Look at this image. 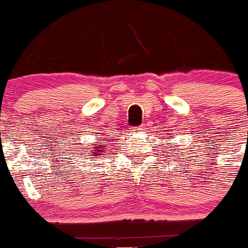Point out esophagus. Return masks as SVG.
<instances>
[{
    "label": "esophagus",
    "mask_w": 248,
    "mask_h": 248,
    "mask_svg": "<svg viewBox=\"0 0 248 248\" xmlns=\"http://www.w3.org/2000/svg\"><path fill=\"white\" fill-rule=\"evenodd\" d=\"M144 124H140V126H138V127H135V128H131V132L132 133H137V132H142V131H143V129H146L144 128Z\"/></svg>",
    "instance_id": "34e87169"
}]
</instances>
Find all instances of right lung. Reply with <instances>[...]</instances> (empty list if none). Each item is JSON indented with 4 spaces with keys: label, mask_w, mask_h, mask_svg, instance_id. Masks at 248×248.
Listing matches in <instances>:
<instances>
[{
    "label": "right lung",
    "mask_w": 248,
    "mask_h": 248,
    "mask_svg": "<svg viewBox=\"0 0 248 248\" xmlns=\"http://www.w3.org/2000/svg\"><path fill=\"white\" fill-rule=\"evenodd\" d=\"M105 140H99L97 142V144H93L91 146V151H86V155H89V153H93V158H97L99 155H105L106 152H105V149H108V148H105Z\"/></svg>",
    "instance_id": "1"
}]
</instances>
